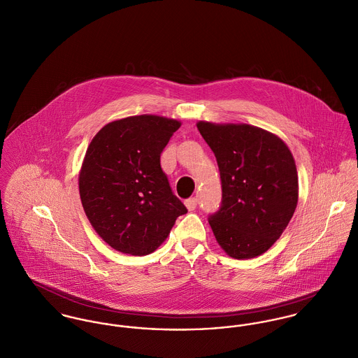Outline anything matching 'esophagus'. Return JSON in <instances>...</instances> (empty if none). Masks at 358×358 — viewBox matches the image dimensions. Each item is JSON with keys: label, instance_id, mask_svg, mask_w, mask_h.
<instances>
[{"label": "esophagus", "instance_id": "esophagus-1", "mask_svg": "<svg viewBox=\"0 0 358 358\" xmlns=\"http://www.w3.org/2000/svg\"><path fill=\"white\" fill-rule=\"evenodd\" d=\"M185 206H187V208L189 211H193L196 208V206H197V199L196 197H189L188 200H185Z\"/></svg>", "mask_w": 358, "mask_h": 358}]
</instances>
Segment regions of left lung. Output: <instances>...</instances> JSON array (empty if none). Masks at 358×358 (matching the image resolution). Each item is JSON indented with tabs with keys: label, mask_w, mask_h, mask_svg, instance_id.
Returning a JSON list of instances; mask_svg holds the SVG:
<instances>
[{
	"label": "left lung",
	"mask_w": 358,
	"mask_h": 358,
	"mask_svg": "<svg viewBox=\"0 0 358 358\" xmlns=\"http://www.w3.org/2000/svg\"><path fill=\"white\" fill-rule=\"evenodd\" d=\"M197 129L220 167L222 203L208 217L214 236L230 257L260 256L297 207L294 158L283 140L253 125L199 121Z\"/></svg>",
	"instance_id": "obj_1"
}]
</instances>
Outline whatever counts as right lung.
I'll list each match as a JSON object with an SVG mask.
<instances>
[{"instance_id": "add662e5", "label": "right lung", "mask_w": 358, "mask_h": 358, "mask_svg": "<svg viewBox=\"0 0 358 358\" xmlns=\"http://www.w3.org/2000/svg\"><path fill=\"white\" fill-rule=\"evenodd\" d=\"M180 127L173 118L134 115L109 122L90 143L79 174L83 208L115 250L154 252L187 214L161 167V154Z\"/></svg>"}]
</instances>
